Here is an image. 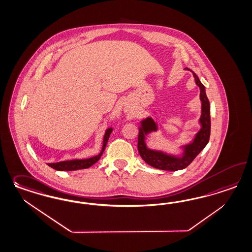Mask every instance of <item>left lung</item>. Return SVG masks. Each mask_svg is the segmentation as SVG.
Here are the masks:
<instances>
[{"mask_svg":"<svg viewBox=\"0 0 252 252\" xmlns=\"http://www.w3.org/2000/svg\"><path fill=\"white\" fill-rule=\"evenodd\" d=\"M185 69L190 70L195 78V84L200 89V101H201V116L199 123L201 128L195 134L194 140L186 146H183L182 156H174L164 153L162 151H158L148 148L146 144V135L152 131L158 130V125L154 120L150 117L146 118L141 122L139 128L138 152L141 158L148 165L156 169L164 171H175L183 170L195 159V157L199 154L207 146L211 135V114H210V102L207 97L205 87L198 77L188 67Z\"/></svg>","mask_w":252,"mask_h":252,"instance_id":"obj_1","label":"left lung"}]
</instances>
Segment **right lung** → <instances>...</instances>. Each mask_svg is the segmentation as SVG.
Segmentation results:
<instances>
[{
	"instance_id": "1",
	"label": "right lung",
	"mask_w": 252,
	"mask_h": 252,
	"mask_svg": "<svg viewBox=\"0 0 252 252\" xmlns=\"http://www.w3.org/2000/svg\"><path fill=\"white\" fill-rule=\"evenodd\" d=\"M113 129L108 128L106 129V133L104 135V141H103V146L101 152L94 157H92L90 158H85V159H72V160H65V161H60L57 163H48V166L51 168L57 170V171H77V170H81V169H87L94 165V163L97 162L100 159L101 156L103 154L105 148H106V144L108 138L111 134Z\"/></svg>"
}]
</instances>
